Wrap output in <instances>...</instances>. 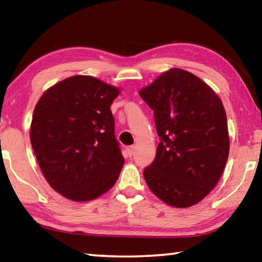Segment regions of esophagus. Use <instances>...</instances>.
Masks as SVG:
<instances>
[{"label": "esophagus", "instance_id": "34e87169", "mask_svg": "<svg viewBox=\"0 0 262 262\" xmlns=\"http://www.w3.org/2000/svg\"><path fill=\"white\" fill-rule=\"evenodd\" d=\"M134 150H135L134 145H130V147H127V148H126V152H127L128 156L132 157L133 155H134Z\"/></svg>", "mask_w": 262, "mask_h": 262}]
</instances>
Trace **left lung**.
I'll return each mask as SVG.
<instances>
[{
  "instance_id": "8db88e82",
  "label": "left lung",
  "mask_w": 262,
  "mask_h": 262,
  "mask_svg": "<svg viewBox=\"0 0 262 262\" xmlns=\"http://www.w3.org/2000/svg\"><path fill=\"white\" fill-rule=\"evenodd\" d=\"M154 111L161 139L143 176L167 205H196L219 183L229 156L227 114L222 100L195 75L172 68L140 91Z\"/></svg>"
}]
</instances>
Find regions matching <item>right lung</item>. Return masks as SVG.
<instances>
[{"label":"right lung","mask_w":262,"mask_h":262,"mask_svg":"<svg viewBox=\"0 0 262 262\" xmlns=\"http://www.w3.org/2000/svg\"><path fill=\"white\" fill-rule=\"evenodd\" d=\"M119 92L78 75L48 89L35 105L31 144L43 177L64 198L94 200L118 180L123 157L110 107Z\"/></svg>","instance_id":"1"}]
</instances>
